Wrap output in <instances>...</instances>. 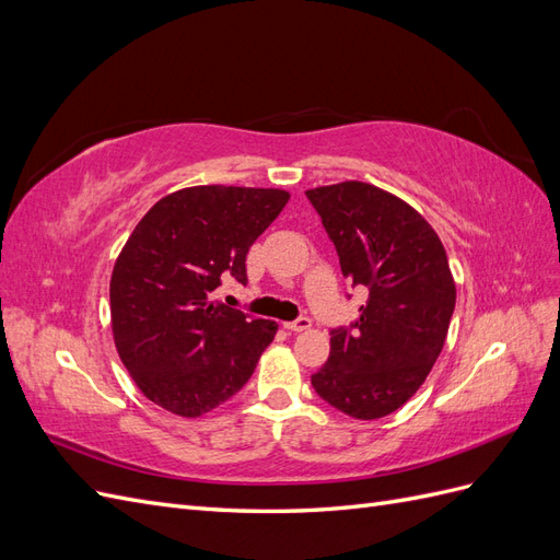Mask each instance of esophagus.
I'll return each instance as SVG.
<instances>
[{"label": "esophagus", "instance_id": "1", "mask_svg": "<svg viewBox=\"0 0 560 560\" xmlns=\"http://www.w3.org/2000/svg\"><path fill=\"white\" fill-rule=\"evenodd\" d=\"M284 329H290V331H306V329H311V317H308V315H299V317L292 319V322H284Z\"/></svg>", "mask_w": 560, "mask_h": 560}]
</instances>
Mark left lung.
<instances>
[{"instance_id":"left-lung-1","label":"left lung","mask_w":560,"mask_h":560,"mask_svg":"<svg viewBox=\"0 0 560 560\" xmlns=\"http://www.w3.org/2000/svg\"><path fill=\"white\" fill-rule=\"evenodd\" d=\"M306 196L343 276L369 296L358 319L329 329V360L311 383L350 418L389 416L413 397L444 348L455 308L446 249L425 219L378 186L341 182Z\"/></svg>"}]
</instances>
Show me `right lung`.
Returning <instances> with one entry per match:
<instances>
[{"label": "right lung", "mask_w": 560, "mask_h": 560, "mask_svg": "<svg viewBox=\"0 0 560 560\" xmlns=\"http://www.w3.org/2000/svg\"><path fill=\"white\" fill-rule=\"evenodd\" d=\"M290 200L280 189L194 186L161 198L118 254L116 350L142 393L196 418L249 381L278 325L212 301L226 276L247 282V252Z\"/></svg>", "instance_id": "add662e5"}]
</instances>
